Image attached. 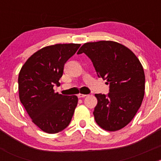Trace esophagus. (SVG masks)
<instances>
[{
    "mask_svg": "<svg viewBox=\"0 0 161 161\" xmlns=\"http://www.w3.org/2000/svg\"><path fill=\"white\" fill-rule=\"evenodd\" d=\"M77 96L79 98H84V97H86V94H82V93H79Z\"/></svg>",
    "mask_w": 161,
    "mask_h": 161,
    "instance_id": "34e87169",
    "label": "esophagus"
}]
</instances>
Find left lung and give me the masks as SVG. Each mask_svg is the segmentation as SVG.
Masks as SVG:
<instances>
[{"mask_svg":"<svg viewBox=\"0 0 161 161\" xmlns=\"http://www.w3.org/2000/svg\"><path fill=\"white\" fill-rule=\"evenodd\" d=\"M82 53L91 59L98 77L110 84L108 95L95 94L96 122L106 131L123 129L134 118L143 100L145 74L142 64L127 47L110 40L84 43L77 53Z\"/></svg>","mask_w":161,"mask_h":161,"instance_id":"left-lung-1","label":"left lung"}]
</instances>
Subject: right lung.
Wrapping results in <instances>:
<instances>
[{"mask_svg": "<svg viewBox=\"0 0 161 161\" xmlns=\"http://www.w3.org/2000/svg\"><path fill=\"white\" fill-rule=\"evenodd\" d=\"M81 44H54L37 50L22 65L19 75L21 103L32 121L49 134L59 132L70 123L78 103L76 96L55 92L66 61Z\"/></svg>", "mask_w": 161, "mask_h": 161, "instance_id": "obj_1", "label": "right lung"}]
</instances>
